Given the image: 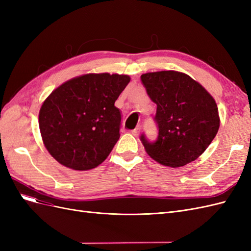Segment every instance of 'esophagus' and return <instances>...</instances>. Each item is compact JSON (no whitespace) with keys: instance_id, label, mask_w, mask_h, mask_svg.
<instances>
[{"instance_id":"34e87169","label":"esophagus","mask_w":251,"mask_h":251,"mask_svg":"<svg viewBox=\"0 0 251 251\" xmlns=\"http://www.w3.org/2000/svg\"><path fill=\"white\" fill-rule=\"evenodd\" d=\"M139 133H140V126H138L137 127H136V128H134V130H132V134H133L134 136H138Z\"/></svg>"}]
</instances>
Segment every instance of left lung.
Here are the masks:
<instances>
[{"instance_id":"8db88e82","label":"left lung","mask_w":251,"mask_h":251,"mask_svg":"<svg viewBox=\"0 0 251 251\" xmlns=\"http://www.w3.org/2000/svg\"><path fill=\"white\" fill-rule=\"evenodd\" d=\"M140 78L151 101L157 104V139L151 141L144 133L140 136L147 153L171 168L196 160L219 130L214 98L199 82L181 72H151Z\"/></svg>"}]
</instances>
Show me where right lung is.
Here are the masks:
<instances>
[{"label": "right lung", "instance_id": "obj_1", "mask_svg": "<svg viewBox=\"0 0 251 251\" xmlns=\"http://www.w3.org/2000/svg\"><path fill=\"white\" fill-rule=\"evenodd\" d=\"M130 77L86 74L59 86L44 101L39 125L45 147L67 168L88 171L105 160L120 137L114 103Z\"/></svg>", "mask_w": 251, "mask_h": 251}]
</instances>
